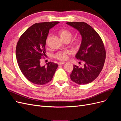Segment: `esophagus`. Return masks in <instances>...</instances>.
Returning <instances> with one entry per match:
<instances>
[{"mask_svg": "<svg viewBox=\"0 0 121 121\" xmlns=\"http://www.w3.org/2000/svg\"><path fill=\"white\" fill-rule=\"evenodd\" d=\"M65 64V62L64 61H61V62H58V65H63Z\"/></svg>", "mask_w": 121, "mask_h": 121, "instance_id": "esophagus-1", "label": "esophagus"}]
</instances>
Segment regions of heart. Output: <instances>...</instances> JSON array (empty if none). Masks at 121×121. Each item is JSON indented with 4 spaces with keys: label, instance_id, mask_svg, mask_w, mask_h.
I'll use <instances>...</instances> for the list:
<instances>
[{
    "label": "heart",
    "instance_id": "b5f03b06",
    "mask_svg": "<svg viewBox=\"0 0 121 121\" xmlns=\"http://www.w3.org/2000/svg\"><path fill=\"white\" fill-rule=\"evenodd\" d=\"M58 34H59L60 38L63 40L64 41H69L72 37V33L71 31L67 30V29H60L58 31ZM48 37H47L46 40V43H47L48 40ZM75 45L76 46H78L79 44V41L78 40H76L74 41ZM71 53V52L69 50H66L64 51H62V52H58L56 53L55 54L54 57L56 58V59L60 60H66L68 56Z\"/></svg>",
    "mask_w": 121,
    "mask_h": 121
}]
</instances>
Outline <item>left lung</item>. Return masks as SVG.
<instances>
[{
    "instance_id": "left-lung-1",
    "label": "left lung",
    "mask_w": 121,
    "mask_h": 121,
    "mask_svg": "<svg viewBox=\"0 0 121 121\" xmlns=\"http://www.w3.org/2000/svg\"><path fill=\"white\" fill-rule=\"evenodd\" d=\"M67 24L76 29L82 36L76 58L84 63L83 68L74 65L71 79L79 85L90 83L97 77L104 67L106 56L104 43L97 32L87 23L67 22Z\"/></svg>"
}]
</instances>
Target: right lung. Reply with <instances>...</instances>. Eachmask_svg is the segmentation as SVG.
<instances>
[{
	"label": "right lung",
	"mask_w": 121,
	"mask_h": 121,
	"mask_svg": "<svg viewBox=\"0 0 121 121\" xmlns=\"http://www.w3.org/2000/svg\"><path fill=\"white\" fill-rule=\"evenodd\" d=\"M51 22L36 23L21 35L16 50L17 62L20 70L29 81L44 85L52 80L58 65L48 62L41 66L40 59L46 53V40L49 29L59 23Z\"/></svg>",
	"instance_id": "1"
}]
</instances>
